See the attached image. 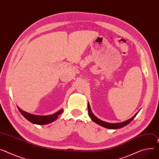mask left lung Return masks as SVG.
I'll return each mask as SVG.
<instances>
[{
    "instance_id": "left-lung-1",
    "label": "left lung",
    "mask_w": 159,
    "mask_h": 159,
    "mask_svg": "<svg viewBox=\"0 0 159 159\" xmlns=\"http://www.w3.org/2000/svg\"><path fill=\"white\" fill-rule=\"evenodd\" d=\"M88 113H89V117H91V120L94 122L95 123L98 124V125L102 126L103 127H105V128H107V129H120V128H122L125 125H127V124H129L130 122H131L137 115V114L138 113L139 111L134 115V116L133 117H131V119H129L124 122H119V123H108V122H104L102 120L99 119L98 118H97L95 115L93 114V113L91 111V107H90V105H89V103H88Z\"/></svg>"
}]
</instances>
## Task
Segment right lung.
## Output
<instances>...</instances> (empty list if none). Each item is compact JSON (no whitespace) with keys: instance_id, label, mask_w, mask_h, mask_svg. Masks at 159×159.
I'll return each mask as SVG.
<instances>
[{"instance_id":"obj_1","label":"right lung","mask_w":159,"mask_h":159,"mask_svg":"<svg viewBox=\"0 0 159 159\" xmlns=\"http://www.w3.org/2000/svg\"><path fill=\"white\" fill-rule=\"evenodd\" d=\"M18 109L20 111V113L22 114L23 116L27 119L28 121H30V122L37 124V125H46L50 124L56 120L58 118L59 115L63 111V109L60 110L59 111H57V112L49 115H34L32 113H29L28 112H26L23 110H22L20 108L18 107Z\"/></svg>"}]
</instances>
